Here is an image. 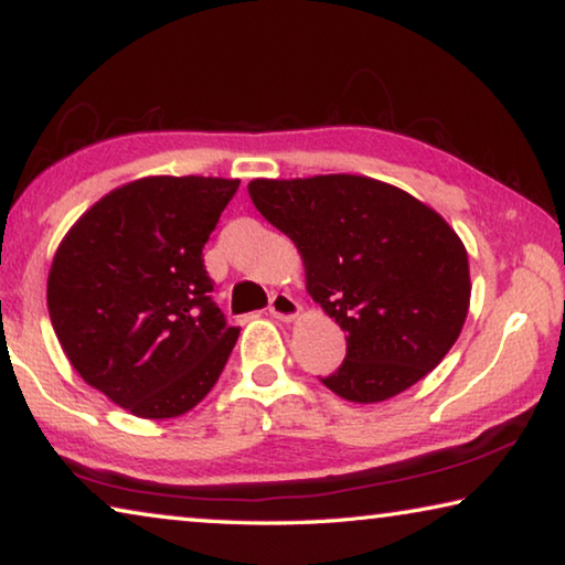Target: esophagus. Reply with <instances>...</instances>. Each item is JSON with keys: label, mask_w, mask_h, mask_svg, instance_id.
I'll return each mask as SVG.
<instances>
[{"label": "esophagus", "mask_w": 565, "mask_h": 565, "mask_svg": "<svg viewBox=\"0 0 565 565\" xmlns=\"http://www.w3.org/2000/svg\"><path fill=\"white\" fill-rule=\"evenodd\" d=\"M299 311H301V306L294 299V296L284 294V291L271 296V303H269L271 317L281 319V321H294L296 317H299Z\"/></svg>", "instance_id": "esophagus-1"}]
</instances>
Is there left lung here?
<instances>
[{
	"label": "left lung",
	"instance_id": "1",
	"mask_svg": "<svg viewBox=\"0 0 565 565\" xmlns=\"http://www.w3.org/2000/svg\"><path fill=\"white\" fill-rule=\"evenodd\" d=\"M248 196L291 238L306 291L347 331V359L321 379L353 404H379L434 371L471 303L466 246L441 214L356 174L254 179Z\"/></svg>",
	"mask_w": 565,
	"mask_h": 565
}]
</instances>
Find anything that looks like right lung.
Wrapping results in <instances>:
<instances>
[{"mask_svg":"<svg viewBox=\"0 0 565 565\" xmlns=\"http://www.w3.org/2000/svg\"><path fill=\"white\" fill-rule=\"evenodd\" d=\"M238 179L145 177L109 191L56 248L46 306L92 388L139 418H174L222 376L238 329L212 301L202 248Z\"/></svg>","mask_w":565,"mask_h":565,"instance_id":"right-lung-1","label":"right lung"}]
</instances>
